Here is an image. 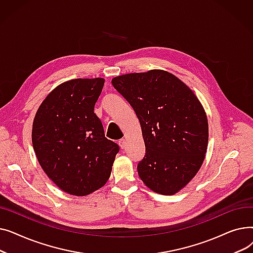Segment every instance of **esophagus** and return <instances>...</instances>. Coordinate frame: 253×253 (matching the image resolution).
<instances>
[{"label": "esophagus", "instance_id": "1", "mask_svg": "<svg viewBox=\"0 0 253 253\" xmlns=\"http://www.w3.org/2000/svg\"><path fill=\"white\" fill-rule=\"evenodd\" d=\"M119 145H120V148H121V149H124L126 147V140L124 138L120 139L119 140Z\"/></svg>", "mask_w": 253, "mask_h": 253}]
</instances>
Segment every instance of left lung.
Listing matches in <instances>:
<instances>
[{
	"label": "left lung",
	"mask_w": 253,
	"mask_h": 253,
	"mask_svg": "<svg viewBox=\"0 0 253 253\" xmlns=\"http://www.w3.org/2000/svg\"><path fill=\"white\" fill-rule=\"evenodd\" d=\"M115 89L134 110L145 155L140 179L161 195H174L197 174L208 145V120L193 90L166 71L115 77Z\"/></svg>",
	"instance_id": "1"
}]
</instances>
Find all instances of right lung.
Instances as JSON below:
<instances>
[{
    "label": "right lung",
    "instance_id": "obj_1",
    "mask_svg": "<svg viewBox=\"0 0 253 253\" xmlns=\"http://www.w3.org/2000/svg\"><path fill=\"white\" fill-rule=\"evenodd\" d=\"M104 79H74L53 89L36 113L32 141L47 176L63 192L87 196L105 184L119 145L104 136L94 105Z\"/></svg>",
    "mask_w": 253,
    "mask_h": 253
}]
</instances>
